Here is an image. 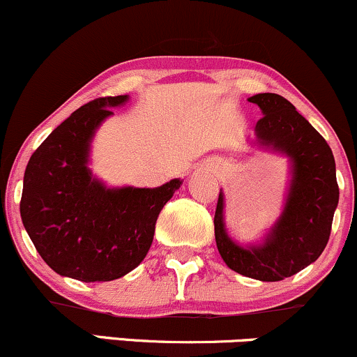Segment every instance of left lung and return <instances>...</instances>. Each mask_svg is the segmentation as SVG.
Returning <instances> with one entry per match:
<instances>
[{
    "label": "left lung",
    "instance_id": "8db88e82",
    "mask_svg": "<svg viewBox=\"0 0 357 357\" xmlns=\"http://www.w3.org/2000/svg\"><path fill=\"white\" fill-rule=\"evenodd\" d=\"M248 100L264 112L255 127L257 137L292 159L294 179L284 215L261 247L241 248L228 238L221 192L215 211V238L231 270L261 282H278L317 260L329 241L339 202L335 162L326 139L284 97L257 93Z\"/></svg>",
    "mask_w": 357,
    "mask_h": 357
}]
</instances>
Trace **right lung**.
<instances>
[{
	"instance_id": "right-lung-1",
	"label": "right lung",
	"mask_w": 357,
	"mask_h": 357,
	"mask_svg": "<svg viewBox=\"0 0 357 357\" xmlns=\"http://www.w3.org/2000/svg\"><path fill=\"white\" fill-rule=\"evenodd\" d=\"M127 96L99 97L77 109L31 154L20 213L50 268L82 282H109L144 260L155 221L181 179L154 188L107 190L92 178L89 146Z\"/></svg>"
}]
</instances>
